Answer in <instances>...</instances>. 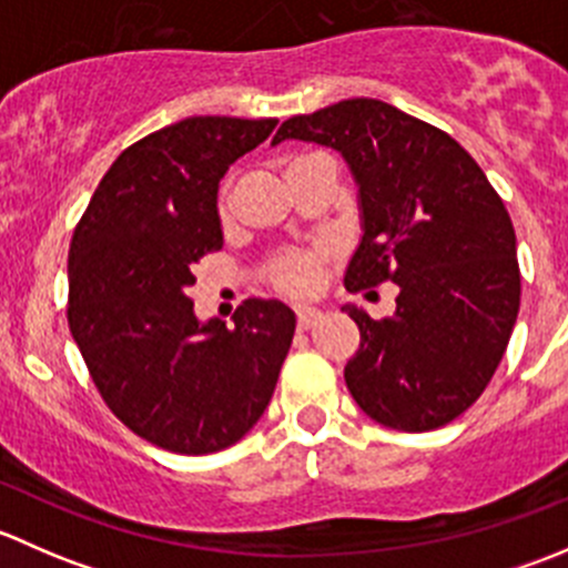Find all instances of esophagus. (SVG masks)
Listing matches in <instances>:
<instances>
[{
	"label": "esophagus",
	"mask_w": 568,
	"mask_h": 568,
	"mask_svg": "<svg viewBox=\"0 0 568 568\" xmlns=\"http://www.w3.org/2000/svg\"><path fill=\"white\" fill-rule=\"evenodd\" d=\"M318 318H321V311H316V307H300V311H296L300 329H311Z\"/></svg>",
	"instance_id": "esophagus-1"
}]
</instances>
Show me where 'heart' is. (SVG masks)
<instances>
[{
    "mask_svg": "<svg viewBox=\"0 0 568 568\" xmlns=\"http://www.w3.org/2000/svg\"><path fill=\"white\" fill-rule=\"evenodd\" d=\"M296 162H300V159H296ZM231 200H233V186L231 183H225L220 192V214L222 216L231 214ZM321 263H324L321 250L300 247V250H288V252H283V255L274 257V261L268 263L266 272H268V280H272L280 291H285V294H311V291L318 285Z\"/></svg>",
    "mask_w": 568,
    "mask_h": 568,
    "instance_id": "obj_1",
    "label": "heart"
}]
</instances>
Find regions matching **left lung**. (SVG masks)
<instances>
[{
    "mask_svg": "<svg viewBox=\"0 0 568 568\" xmlns=\"http://www.w3.org/2000/svg\"><path fill=\"white\" fill-rule=\"evenodd\" d=\"M283 140L332 148L352 170L363 239L346 288L398 285L390 318L343 307L359 326L348 393L395 432L456 420L495 376L519 313L517 233L489 178L454 136L376 99L288 118L272 145Z\"/></svg>",
    "mask_w": 568,
    "mask_h": 568,
    "instance_id": "8db88e82",
    "label": "left lung"
}]
</instances>
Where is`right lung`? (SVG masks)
<instances>
[{
	"mask_svg": "<svg viewBox=\"0 0 568 568\" xmlns=\"http://www.w3.org/2000/svg\"><path fill=\"white\" fill-rule=\"evenodd\" d=\"M277 120L186 118L125 148L68 252V326L109 409L164 450L203 456L261 420L294 341L277 300L194 316V263L222 250L216 192Z\"/></svg>",
	"mask_w": 568,
	"mask_h": 568,
	"instance_id": "obj_1",
	"label": "right lung"
}]
</instances>
